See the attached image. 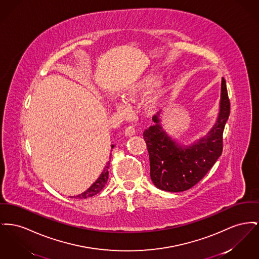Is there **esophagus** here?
Returning <instances> with one entry per match:
<instances>
[{"instance_id":"34e87169","label":"esophagus","mask_w":259,"mask_h":259,"mask_svg":"<svg viewBox=\"0 0 259 259\" xmlns=\"http://www.w3.org/2000/svg\"><path fill=\"white\" fill-rule=\"evenodd\" d=\"M136 131H135V128L133 126H128L126 129H125V136L127 137H131L133 135H135Z\"/></svg>"}]
</instances>
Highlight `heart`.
Here are the masks:
<instances>
[{
  "label": "heart",
  "instance_id": "b5f03b06",
  "mask_svg": "<svg viewBox=\"0 0 259 259\" xmlns=\"http://www.w3.org/2000/svg\"><path fill=\"white\" fill-rule=\"evenodd\" d=\"M160 75L155 72H147L125 86L121 90L123 102H118L116 108L122 113H128L130 107L127 104L136 103L147 93L143 100V108L148 114L154 113L163 103L167 85L164 81H159Z\"/></svg>",
  "mask_w": 259,
  "mask_h": 259
}]
</instances>
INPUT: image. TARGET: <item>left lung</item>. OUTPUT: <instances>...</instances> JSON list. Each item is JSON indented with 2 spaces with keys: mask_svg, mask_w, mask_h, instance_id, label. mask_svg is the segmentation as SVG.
I'll return each instance as SVG.
<instances>
[{
  "mask_svg": "<svg viewBox=\"0 0 259 259\" xmlns=\"http://www.w3.org/2000/svg\"><path fill=\"white\" fill-rule=\"evenodd\" d=\"M230 114L226 81L222 77L219 112L206 135L184 145L168 135L160 113L152 117L154 124L144 131L150 154L151 178L162 191L184 192L199 182L212 167L223 150V131Z\"/></svg>",
  "mask_w": 259,
  "mask_h": 259,
  "instance_id": "left-lung-1",
  "label": "left lung"
}]
</instances>
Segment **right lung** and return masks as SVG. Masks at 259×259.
<instances>
[{"label":"right lung","instance_id":"obj_1","mask_svg":"<svg viewBox=\"0 0 259 259\" xmlns=\"http://www.w3.org/2000/svg\"><path fill=\"white\" fill-rule=\"evenodd\" d=\"M113 148H114V145H111V149H113ZM110 155H111V153H110ZM108 168H109V161L107 162L106 167L104 168V171L102 172L100 177L97 179V181L94 183L87 191L76 196V198H91L93 196L97 195L99 192H101L103 190V188L105 187V185L107 184V179H108Z\"/></svg>","mask_w":259,"mask_h":259}]
</instances>
